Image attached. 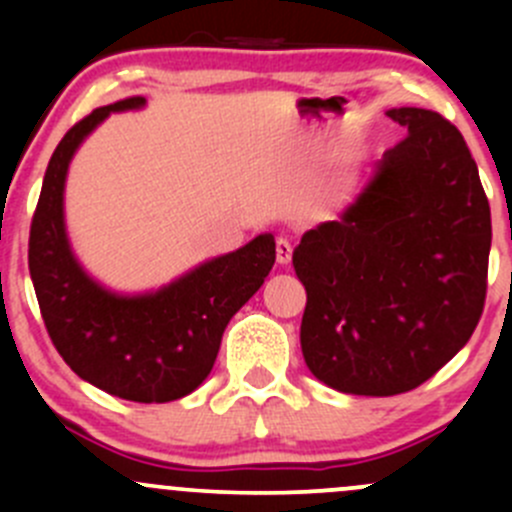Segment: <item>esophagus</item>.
<instances>
[{
	"label": "esophagus",
	"mask_w": 512,
	"mask_h": 512,
	"mask_svg": "<svg viewBox=\"0 0 512 512\" xmlns=\"http://www.w3.org/2000/svg\"><path fill=\"white\" fill-rule=\"evenodd\" d=\"M275 252H277V265H287V262L292 260V245H289V240H285V237L277 240Z\"/></svg>",
	"instance_id": "obj_1"
}]
</instances>
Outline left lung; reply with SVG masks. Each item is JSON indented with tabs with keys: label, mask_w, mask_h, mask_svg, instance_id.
Wrapping results in <instances>:
<instances>
[{
	"label": "left lung",
	"mask_w": 512,
	"mask_h": 512,
	"mask_svg": "<svg viewBox=\"0 0 512 512\" xmlns=\"http://www.w3.org/2000/svg\"><path fill=\"white\" fill-rule=\"evenodd\" d=\"M386 116L404 141L292 252L307 289L304 361L354 396L404 394L448 364L476 329L488 277V198L458 128L426 108Z\"/></svg>",
	"instance_id": "left-lung-1"
}]
</instances>
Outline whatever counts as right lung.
Instances as JSON below:
<instances>
[{
  "mask_svg": "<svg viewBox=\"0 0 512 512\" xmlns=\"http://www.w3.org/2000/svg\"><path fill=\"white\" fill-rule=\"evenodd\" d=\"M143 106L141 96L101 106L61 138L32 220L29 272L51 342L74 374L118 399L165 404L208 379L227 322L275 265V237L262 232L158 289L118 292L98 282L76 257L66 230L69 165L111 113Z\"/></svg>",
  "mask_w": 512,
  "mask_h": 512,
  "instance_id": "add662e5",
  "label": "right lung"
}]
</instances>
